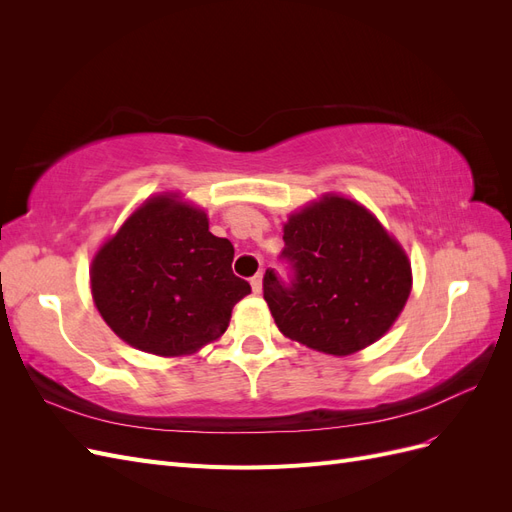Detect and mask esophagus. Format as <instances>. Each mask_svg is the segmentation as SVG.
I'll return each mask as SVG.
<instances>
[{
    "label": "esophagus",
    "mask_w": 512,
    "mask_h": 512,
    "mask_svg": "<svg viewBox=\"0 0 512 512\" xmlns=\"http://www.w3.org/2000/svg\"><path fill=\"white\" fill-rule=\"evenodd\" d=\"M252 288H254L256 294L262 292V273H256V275L252 277Z\"/></svg>",
    "instance_id": "obj_1"
}]
</instances>
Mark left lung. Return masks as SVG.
<instances>
[{"mask_svg": "<svg viewBox=\"0 0 512 512\" xmlns=\"http://www.w3.org/2000/svg\"><path fill=\"white\" fill-rule=\"evenodd\" d=\"M282 256L294 269L284 286L265 275V301L288 339L348 356L389 331L412 292L401 243L359 200L327 192L284 222Z\"/></svg>", "mask_w": 512, "mask_h": 512, "instance_id": "8db88e82", "label": "left lung"}]
</instances>
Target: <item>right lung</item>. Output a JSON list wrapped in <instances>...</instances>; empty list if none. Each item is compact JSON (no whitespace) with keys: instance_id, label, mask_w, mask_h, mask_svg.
<instances>
[{"instance_id":"add662e5","label":"right lung","mask_w":512,"mask_h":512,"mask_svg":"<svg viewBox=\"0 0 512 512\" xmlns=\"http://www.w3.org/2000/svg\"><path fill=\"white\" fill-rule=\"evenodd\" d=\"M235 247L209 232L179 192L138 205L91 258V299L128 346L164 359L196 354L226 333L252 288L232 273Z\"/></svg>"}]
</instances>
